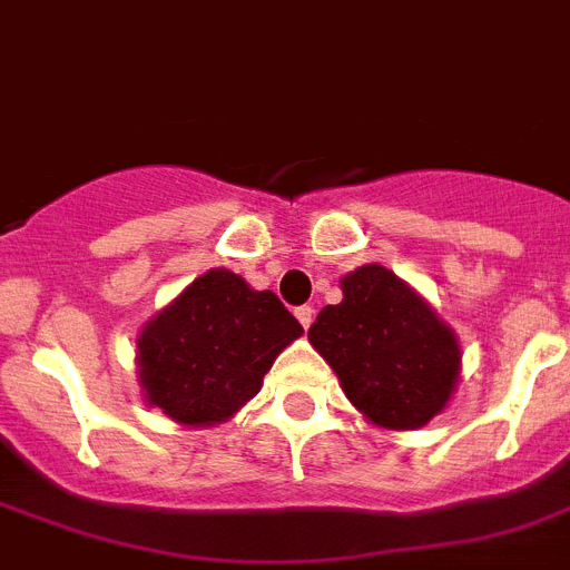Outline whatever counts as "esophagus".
Returning a JSON list of instances; mask_svg holds the SVG:
<instances>
[{
    "label": "esophagus",
    "instance_id": "34e87169",
    "mask_svg": "<svg viewBox=\"0 0 570 570\" xmlns=\"http://www.w3.org/2000/svg\"><path fill=\"white\" fill-rule=\"evenodd\" d=\"M295 315H298V321L301 324H304V330H309V324H313V306H298V309H295Z\"/></svg>",
    "mask_w": 570,
    "mask_h": 570
}]
</instances>
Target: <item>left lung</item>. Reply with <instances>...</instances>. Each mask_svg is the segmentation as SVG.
Instances as JSON below:
<instances>
[{
	"label": "left lung",
	"instance_id": "left-lung-1",
	"mask_svg": "<svg viewBox=\"0 0 570 570\" xmlns=\"http://www.w3.org/2000/svg\"><path fill=\"white\" fill-rule=\"evenodd\" d=\"M341 292V304L324 306L309 326V344L370 424L424 428L456 390V333L413 286L379 264L344 275Z\"/></svg>",
	"mask_w": 570,
	"mask_h": 570
}]
</instances>
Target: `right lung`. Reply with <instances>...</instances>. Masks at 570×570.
I'll list each match as a JSON object with an SVG mask.
<instances>
[{"label": "right lung", "instance_id": "obj_1", "mask_svg": "<svg viewBox=\"0 0 570 570\" xmlns=\"http://www.w3.org/2000/svg\"><path fill=\"white\" fill-rule=\"evenodd\" d=\"M301 333L275 292L209 269L140 330L142 399L186 428L226 422L257 395L281 350Z\"/></svg>", "mask_w": 570, "mask_h": 570}]
</instances>
